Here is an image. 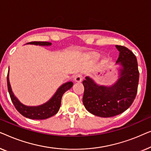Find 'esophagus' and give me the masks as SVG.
Masks as SVG:
<instances>
[{"mask_svg":"<svg viewBox=\"0 0 151 151\" xmlns=\"http://www.w3.org/2000/svg\"><path fill=\"white\" fill-rule=\"evenodd\" d=\"M75 81L76 82H81L82 81V79H83V76L81 75V74H78V75H75Z\"/></svg>","mask_w":151,"mask_h":151,"instance_id":"esophagus-1","label":"esophagus"}]
</instances>
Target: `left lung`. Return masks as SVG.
I'll list each match as a JSON object with an SVG mask.
<instances>
[{"instance_id": "left-lung-1", "label": "left lung", "mask_w": 151, "mask_h": 151, "mask_svg": "<svg viewBox=\"0 0 151 151\" xmlns=\"http://www.w3.org/2000/svg\"><path fill=\"white\" fill-rule=\"evenodd\" d=\"M116 47L119 51L116 63L122 66L117 81L111 86H99L89 76L83 81L85 107L99 117H113L123 113L132 105L137 94L139 73L136 57L125 46Z\"/></svg>"}]
</instances>
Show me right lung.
<instances>
[{"instance_id":"add662e5","label":"right lung","mask_w":151,"mask_h":151,"mask_svg":"<svg viewBox=\"0 0 151 151\" xmlns=\"http://www.w3.org/2000/svg\"><path fill=\"white\" fill-rule=\"evenodd\" d=\"M28 44L40 46L51 45V43L48 42H31ZM7 81L8 92L9 93L10 98L17 111L24 117L33 119V120H44V119H47L55 115L60 108L61 98L63 94L73 86V83L71 81L65 83L59 87L54 96L46 103L37 106V107H30V106H26L21 103L13 94L11 86L9 84V75H7Z\"/></svg>"}]
</instances>
